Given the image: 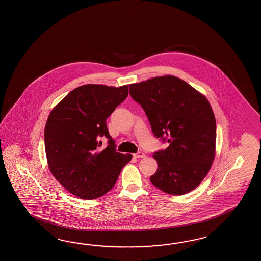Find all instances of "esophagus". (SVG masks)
<instances>
[{
    "mask_svg": "<svg viewBox=\"0 0 261 261\" xmlns=\"http://www.w3.org/2000/svg\"><path fill=\"white\" fill-rule=\"evenodd\" d=\"M134 158H144L146 157V155L143 153V152H137V153H135V154H134Z\"/></svg>",
    "mask_w": 261,
    "mask_h": 261,
    "instance_id": "esophagus-1",
    "label": "esophagus"
}]
</instances>
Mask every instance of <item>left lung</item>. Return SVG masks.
Wrapping results in <instances>:
<instances>
[{
  "instance_id": "1",
  "label": "left lung",
  "mask_w": 261,
  "mask_h": 261,
  "mask_svg": "<svg viewBox=\"0 0 261 261\" xmlns=\"http://www.w3.org/2000/svg\"><path fill=\"white\" fill-rule=\"evenodd\" d=\"M129 95L145 111L153 134L169 145L153 155L158 169L152 184L174 195L193 191L215 156L216 120L208 100L171 75L129 85Z\"/></svg>"
}]
</instances>
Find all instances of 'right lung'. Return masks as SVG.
I'll list each match as a JSON object with an SVG mask.
<instances>
[{
	"instance_id": "obj_1",
	"label": "right lung",
	"mask_w": 261,
	"mask_h": 261,
	"mask_svg": "<svg viewBox=\"0 0 261 261\" xmlns=\"http://www.w3.org/2000/svg\"><path fill=\"white\" fill-rule=\"evenodd\" d=\"M127 85H85L68 93L50 112L45 126L49 168L69 193L96 199L115 186L130 154L116 152L106 119L127 97ZM109 146L99 149V139Z\"/></svg>"
}]
</instances>
